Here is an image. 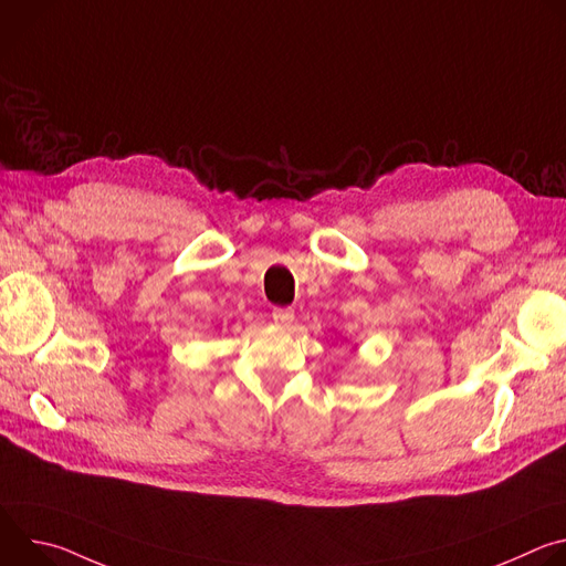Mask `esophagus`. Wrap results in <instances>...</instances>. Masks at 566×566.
Wrapping results in <instances>:
<instances>
[{
  "mask_svg": "<svg viewBox=\"0 0 566 566\" xmlns=\"http://www.w3.org/2000/svg\"><path fill=\"white\" fill-rule=\"evenodd\" d=\"M271 315H273V319H275V325H282V327H289L291 322H293V317H295L293 308H282V306L273 308Z\"/></svg>",
  "mask_w": 566,
  "mask_h": 566,
  "instance_id": "esophagus-1",
  "label": "esophagus"
}]
</instances>
